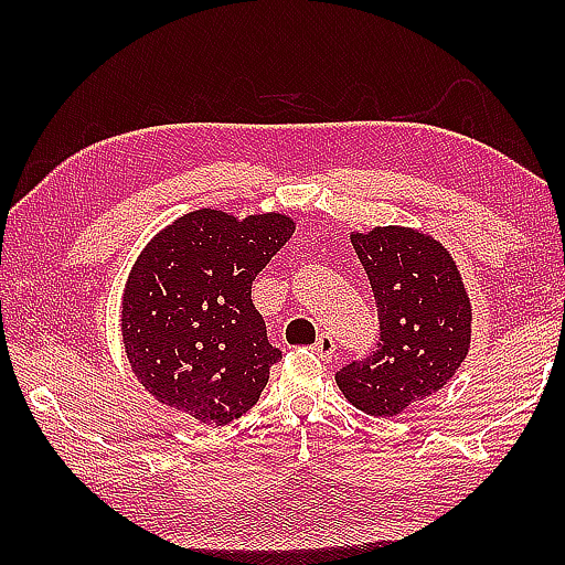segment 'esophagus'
Listing matches in <instances>:
<instances>
[{
  "instance_id": "1",
  "label": "esophagus",
  "mask_w": 565,
  "mask_h": 565,
  "mask_svg": "<svg viewBox=\"0 0 565 565\" xmlns=\"http://www.w3.org/2000/svg\"><path fill=\"white\" fill-rule=\"evenodd\" d=\"M313 352L320 356V359H332L334 354V340L330 338L328 332H320L318 340L313 344Z\"/></svg>"
}]
</instances>
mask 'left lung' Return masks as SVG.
<instances>
[{
	"mask_svg": "<svg viewBox=\"0 0 565 565\" xmlns=\"http://www.w3.org/2000/svg\"><path fill=\"white\" fill-rule=\"evenodd\" d=\"M379 310L376 350L342 366L344 398L393 417L429 398L456 374L471 347V303L461 274L437 239L411 227L352 235Z\"/></svg>",
	"mask_w": 565,
	"mask_h": 565,
	"instance_id": "1",
	"label": "left lung"
}]
</instances>
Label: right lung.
Segmentation results:
<instances>
[{"mask_svg":"<svg viewBox=\"0 0 565 565\" xmlns=\"http://www.w3.org/2000/svg\"><path fill=\"white\" fill-rule=\"evenodd\" d=\"M294 235L279 213L201 209L142 249L124 294L130 369L162 405L227 425L259 401L281 359L252 303V281Z\"/></svg>","mask_w":565,"mask_h":565,"instance_id":"obj_1","label":"right lung"}]
</instances>
